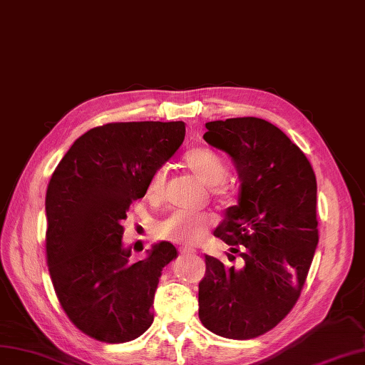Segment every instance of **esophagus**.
<instances>
[{"label":"esophagus","instance_id":"obj_1","mask_svg":"<svg viewBox=\"0 0 365 365\" xmlns=\"http://www.w3.org/2000/svg\"><path fill=\"white\" fill-rule=\"evenodd\" d=\"M180 255H182V257H190V255H194V252L190 251V249H182Z\"/></svg>","mask_w":365,"mask_h":365}]
</instances>
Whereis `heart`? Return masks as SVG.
Returning a JSON list of instances; mask_svg holds the SVG:
<instances>
[{
	"label": "heart",
	"instance_id": "heart-1",
	"mask_svg": "<svg viewBox=\"0 0 365 365\" xmlns=\"http://www.w3.org/2000/svg\"><path fill=\"white\" fill-rule=\"evenodd\" d=\"M183 165L205 186L212 188L215 199L225 202L229 199V188L225 185L227 165L220 154L206 147H192L183 155ZM168 173L165 168L155 170L147 185V194L151 200L159 202L165 194ZM214 218L206 214L175 212L155 226V235L162 240L179 243L183 246H195L202 243Z\"/></svg>",
	"mask_w": 365,
	"mask_h": 365
}]
</instances>
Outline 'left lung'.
<instances>
[{"label":"left lung","mask_w":365,"mask_h":365,"mask_svg":"<svg viewBox=\"0 0 365 365\" xmlns=\"http://www.w3.org/2000/svg\"><path fill=\"white\" fill-rule=\"evenodd\" d=\"M205 127L203 139L231 155L242 182L238 203L214 232L242 266L205 255L199 318L215 335L251 339L284 319L303 290L319 238L317 177L304 153L264 119Z\"/></svg>","instance_id":"8db88e82"}]
</instances>
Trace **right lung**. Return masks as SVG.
I'll return each mask as SVG.
<instances>
[{
  "label": "right lung",
  "mask_w": 365,
  "mask_h": 365,
  "mask_svg": "<svg viewBox=\"0 0 365 365\" xmlns=\"http://www.w3.org/2000/svg\"><path fill=\"white\" fill-rule=\"evenodd\" d=\"M185 139V122H113L82 134L51 174L46 194V252L68 319L110 344L140 336L162 269L177 257L160 242L140 262L122 246L130 205Z\"/></svg>",
  "instance_id": "obj_1"
}]
</instances>
